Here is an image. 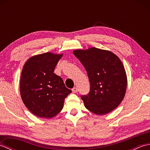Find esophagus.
<instances>
[{
	"label": "esophagus",
	"mask_w": 150,
	"mask_h": 150,
	"mask_svg": "<svg viewBox=\"0 0 150 150\" xmlns=\"http://www.w3.org/2000/svg\"><path fill=\"white\" fill-rule=\"evenodd\" d=\"M72 91H73V93H77V92L78 91V88L77 87L73 88L72 89Z\"/></svg>",
	"instance_id": "1"
}]
</instances>
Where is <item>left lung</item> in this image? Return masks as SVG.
Masks as SVG:
<instances>
[{
  "label": "left lung",
  "instance_id": "left-lung-1",
  "mask_svg": "<svg viewBox=\"0 0 150 150\" xmlns=\"http://www.w3.org/2000/svg\"><path fill=\"white\" fill-rule=\"evenodd\" d=\"M90 82L88 94L81 95L84 106L96 115H104L116 108L125 95L127 77L122 62L110 51L91 47L75 50Z\"/></svg>",
  "mask_w": 150,
  "mask_h": 150
}]
</instances>
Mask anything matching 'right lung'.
Wrapping results in <instances>:
<instances>
[{
    "instance_id": "1",
    "label": "right lung",
    "mask_w": 150,
    "mask_h": 150,
    "mask_svg": "<svg viewBox=\"0 0 150 150\" xmlns=\"http://www.w3.org/2000/svg\"><path fill=\"white\" fill-rule=\"evenodd\" d=\"M62 55L45 53L27 60L21 77V95L25 106L41 118L56 116L71 93L54 69Z\"/></svg>"
}]
</instances>
